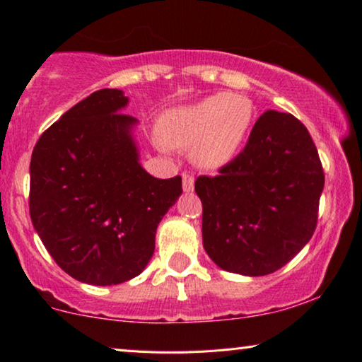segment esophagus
Instances as JSON below:
<instances>
[{"mask_svg": "<svg viewBox=\"0 0 362 362\" xmlns=\"http://www.w3.org/2000/svg\"><path fill=\"white\" fill-rule=\"evenodd\" d=\"M182 180H184V190L185 192L194 190L195 178H194V175H192V173H184V175H182Z\"/></svg>", "mask_w": 362, "mask_h": 362, "instance_id": "1", "label": "esophagus"}]
</instances>
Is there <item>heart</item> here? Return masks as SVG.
Listing matches in <instances>:
<instances>
[{"instance_id": "obj_1", "label": "heart", "mask_w": 362, "mask_h": 362, "mask_svg": "<svg viewBox=\"0 0 362 362\" xmlns=\"http://www.w3.org/2000/svg\"><path fill=\"white\" fill-rule=\"evenodd\" d=\"M255 107L244 95H210L189 107L170 110L162 120V145L194 148L200 167L218 168L230 162L254 123Z\"/></svg>"}]
</instances>
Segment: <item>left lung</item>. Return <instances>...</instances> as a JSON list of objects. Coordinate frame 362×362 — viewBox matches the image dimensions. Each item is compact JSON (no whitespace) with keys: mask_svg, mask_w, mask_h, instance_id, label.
Returning <instances> with one entry per match:
<instances>
[{"mask_svg":"<svg viewBox=\"0 0 362 362\" xmlns=\"http://www.w3.org/2000/svg\"><path fill=\"white\" fill-rule=\"evenodd\" d=\"M322 189L308 128L291 113L267 110L234 160L195 180L209 257L242 276L276 272L313 237Z\"/></svg>","mask_w":362,"mask_h":362,"instance_id":"8db88e82","label":"left lung"}]
</instances>
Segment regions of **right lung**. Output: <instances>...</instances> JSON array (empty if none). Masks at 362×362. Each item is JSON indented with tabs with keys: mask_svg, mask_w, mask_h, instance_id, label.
Instances as JSON below:
<instances>
[{
	"mask_svg": "<svg viewBox=\"0 0 362 362\" xmlns=\"http://www.w3.org/2000/svg\"><path fill=\"white\" fill-rule=\"evenodd\" d=\"M120 90L91 93L36 141L30 217L68 276L93 286L130 281L155 250V232L182 194V177L155 178L139 163L135 118Z\"/></svg>",
	"mask_w": 362,
	"mask_h": 362,
	"instance_id": "obj_1",
	"label": "right lung"
}]
</instances>
